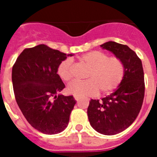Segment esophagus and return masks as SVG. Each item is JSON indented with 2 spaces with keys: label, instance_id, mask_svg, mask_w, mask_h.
Masks as SVG:
<instances>
[{
  "label": "esophagus",
  "instance_id": "esophagus-1",
  "mask_svg": "<svg viewBox=\"0 0 157 157\" xmlns=\"http://www.w3.org/2000/svg\"><path fill=\"white\" fill-rule=\"evenodd\" d=\"M74 98H75V100L77 101H78L80 99H81V98H80V97H77V96H74Z\"/></svg>",
  "mask_w": 157,
  "mask_h": 157
}]
</instances>
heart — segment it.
<instances>
[{
    "instance_id": "obj_1",
    "label": "heart",
    "mask_w": 157,
    "mask_h": 157,
    "mask_svg": "<svg viewBox=\"0 0 157 157\" xmlns=\"http://www.w3.org/2000/svg\"><path fill=\"white\" fill-rule=\"evenodd\" d=\"M80 60L90 67L85 81H73L68 85L67 90L77 97H86L98 94V92L108 94L114 91L120 86L124 77L125 68L120 59L109 57L101 51H90L83 54ZM72 59H64L59 63L57 74L63 82L70 81Z\"/></svg>"
}]
</instances>
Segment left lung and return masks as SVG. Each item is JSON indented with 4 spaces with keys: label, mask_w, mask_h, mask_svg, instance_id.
I'll return each instance as SVG.
<instances>
[{
    "label": "left lung",
    "mask_w": 157,
    "mask_h": 157,
    "mask_svg": "<svg viewBox=\"0 0 157 157\" xmlns=\"http://www.w3.org/2000/svg\"><path fill=\"white\" fill-rule=\"evenodd\" d=\"M100 46L121 59L125 73L120 86L110 95L101 101L90 100L87 114L96 131L114 135L130 127L139 114L145 95L143 67L135 52L127 45L108 41Z\"/></svg>",
    "instance_id": "obj_1"
}]
</instances>
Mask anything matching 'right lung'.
Wrapping results in <instances>:
<instances>
[{"label":"right lung","mask_w":157,"mask_h":157,"mask_svg":"<svg viewBox=\"0 0 157 157\" xmlns=\"http://www.w3.org/2000/svg\"><path fill=\"white\" fill-rule=\"evenodd\" d=\"M69 56L74 55L41 44L25 48L12 67V85L18 106L30 125L43 134L63 131L76 103L73 96L59 94L65 85L57 68Z\"/></svg>","instance_id":"1"}]
</instances>
